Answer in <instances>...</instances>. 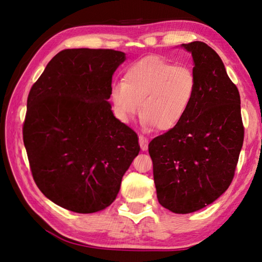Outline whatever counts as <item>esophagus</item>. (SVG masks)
<instances>
[{
  "instance_id": "esophagus-1",
  "label": "esophagus",
  "mask_w": 262,
  "mask_h": 262,
  "mask_svg": "<svg viewBox=\"0 0 262 262\" xmlns=\"http://www.w3.org/2000/svg\"><path fill=\"white\" fill-rule=\"evenodd\" d=\"M138 143H140V146L142 151H146L148 147V141L145 136L138 135Z\"/></svg>"
}]
</instances>
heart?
Instances as JSON below:
<instances>
[{
  "mask_svg": "<svg viewBox=\"0 0 262 262\" xmlns=\"http://www.w3.org/2000/svg\"><path fill=\"white\" fill-rule=\"evenodd\" d=\"M196 90L197 77L189 66L151 55L128 66L122 81L111 85L110 97L122 122L141 108L144 127L169 130L186 116Z\"/></svg>",
  "mask_w": 262,
  "mask_h": 262,
  "instance_id": "b5f03b06",
  "label": "heart"
}]
</instances>
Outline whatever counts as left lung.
<instances>
[{
	"label": "left lung",
	"instance_id": "left-lung-1",
	"mask_svg": "<svg viewBox=\"0 0 262 262\" xmlns=\"http://www.w3.org/2000/svg\"><path fill=\"white\" fill-rule=\"evenodd\" d=\"M182 47L192 55L196 94L179 124L148 144L159 203L177 214L202 209L226 191L244 138L240 93L219 54L203 41Z\"/></svg>",
	"mask_w": 262,
	"mask_h": 262
}]
</instances>
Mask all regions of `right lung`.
Wrapping results in <instances>:
<instances>
[{
  "label": "right lung",
  "mask_w": 262,
  "mask_h": 262,
  "mask_svg": "<svg viewBox=\"0 0 262 262\" xmlns=\"http://www.w3.org/2000/svg\"><path fill=\"white\" fill-rule=\"evenodd\" d=\"M125 59L114 49H64L28 96L22 134L33 180L48 199L75 213L111 205L140 152L137 134L107 101Z\"/></svg>",
  "instance_id": "add662e5"
}]
</instances>
